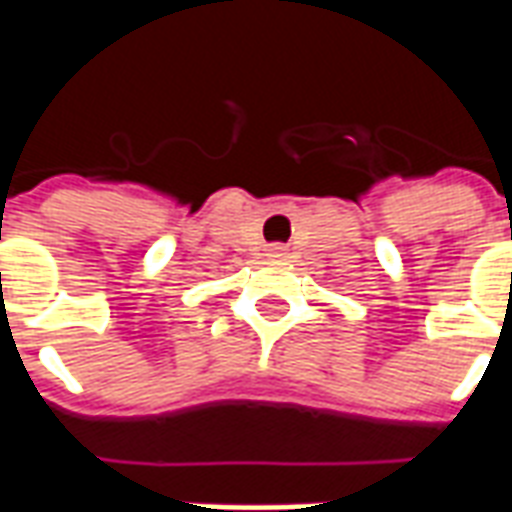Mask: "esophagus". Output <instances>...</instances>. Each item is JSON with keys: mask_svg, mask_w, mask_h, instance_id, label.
I'll list each match as a JSON object with an SVG mask.
<instances>
[{"mask_svg": "<svg viewBox=\"0 0 512 512\" xmlns=\"http://www.w3.org/2000/svg\"><path fill=\"white\" fill-rule=\"evenodd\" d=\"M268 257H285V246H271V249H268Z\"/></svg>", "mask_w": 512, "mask_h": 512, "instance_id": "obj_1", "label": "esophagus"}]
</instances>
